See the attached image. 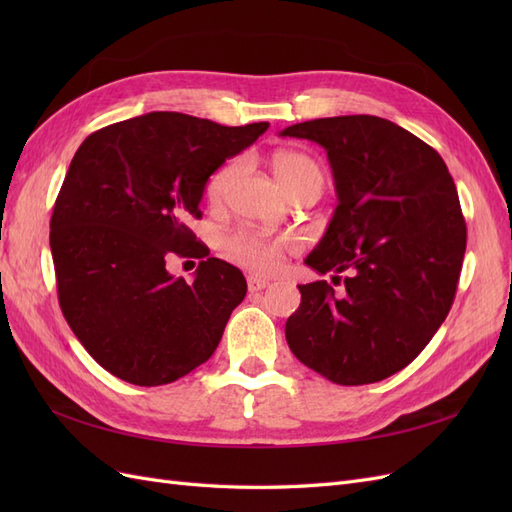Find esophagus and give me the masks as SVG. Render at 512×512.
<instances>
[{"label":"esophagus","mask_w":512,"mask_h":512,"mask_svg":"<svg viewBox=\"0 0 512 512\" xmlns=\"http://www.w3.org/2000/svg\"><path fill=\"white\" fill-rule=\"evenodd\" d=\"M269 286V280H262V277H247V290L250 292H260Z\"/></svg>","instance_id":"1"}]
</instances>
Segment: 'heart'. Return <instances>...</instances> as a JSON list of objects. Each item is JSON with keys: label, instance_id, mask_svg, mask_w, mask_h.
Masks as SVG:
<instances>
[{"label": "heart", "instance_id": "b5f03b06", "mask_svg": "<svg viewBox=\"0 0 512 512\" xmlns=\"http://www.w3.org/2000/svg\"><path fill=\"white\" fill-rule=\"evenodd\" d=\"M239 170V162H226L209 177L205 196L209 203H220L226 190L230 188ZM273 173L288 196H297L303 192L320 194L324 185L322 168L316 160L301 151H280L273 158ZM297 250V241L292 237H265L252 230H235L222 239V252L237 262L239 267L252 273H275L280 269L286 254Z\"/></svg>", "mask_w": 512, "mask_h": 512}]
</instances>
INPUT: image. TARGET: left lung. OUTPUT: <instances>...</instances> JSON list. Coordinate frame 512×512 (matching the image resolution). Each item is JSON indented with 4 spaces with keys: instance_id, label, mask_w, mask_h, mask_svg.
<instances>
[{
    "instance_id": "8db88e82",
    "label": "left lung",
    "mask_w": 512,
    "mask_h": 512,
    "mask_svg": "<svg viewBox=\"0 0 512 512\" xmlns=\"http://www.w3.org/2000/svg\"><path fill=\"white\" fill-rule=\"evenodd\" d=\"M282 136L327 149L337 209L305 265L337 273L301 284L286 320L297 359L335 384L359 386L410 365L451 312L466 254L455 181L440 153L397 123L344 115L294 123Z\"/></svg>"
}]
</instances>
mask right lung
I'll return each mask as SVG.
<instances>
[{
	"label": "right lung",
	"instance_id": "add662e5",
	"mask_svg": "<svg viewBox=\"0 0 512 512\" xmlns=\"http://www.w3.org/2000/svg\"><path fill=\"white\" fill-rule=\"evenodd\" d=\"M267 121L228 128L183 113H147L89 134L74 153L51 218L57 297L70 329L113 376L175 382L209 361L247 292L243 273L188 226L209 177L250 147ZM198 257L194 283L165 262Z\"/></svg>",
	"mask_w": 512,
	"mask_h": 512
}]
</instances>
